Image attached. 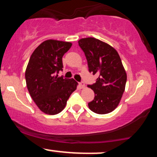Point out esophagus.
<instances>
[{
    "instance_id": "1",
    "label": "esophagus",
    "mask_w": 157,
    "mask_h": 157,
    "mask_svg": "<svg viewBox=\"0 0 157 157\" xmlns=\"http://www.w3.org/2000/svg\"><path fill=\"white\" fill-rule=\"evenodd\" d=\"M79 86H80V87L81 88V89H83V88L85 87V83H84V82H79Z\"/></svg>"
}]
</instances>
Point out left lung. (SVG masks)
Wrapping results in <instances>:
<instances>
[{
  "label": "left lung",
  "instance_id": "1",
  "mask_svg": "<svg viewBox=\"0 0 157 157\" xmlns=\"http://www.w3.org/2000/svg\"><path fill=\"white\" fill-rule=\"evenodd\" d=\"M78 44L86 55L89 72L99 75L95 83L88 86L94 92L89 108L99 114L111 112L120 103L127 80L120 55L112 46L94 37L82 38Z\"/></svg>",
  "mask_w": 157,
  "mask_h": 157
}]
</instances>
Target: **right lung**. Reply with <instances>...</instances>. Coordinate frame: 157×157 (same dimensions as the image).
I'll list each match as a JSON object with an SVG mask.
<instances>
[{"label": "right lung", "instance_id": "add662e5", "mask_svg": "<svg viewBox=\"0 0 157 157\" xmlns=\"http://www.w3.org/2000/svg\"><path fill=\"white\" fill-rule=\"evenodd\" d=\"M71 45L69 42L47 40L35 48L27 65V89L40 110L47 114L61 112L77 89V82L74 79L58 77L63 68V56Z\"/></svg>", "mask_w": 157, "mask_h": 157}]
</instances>
